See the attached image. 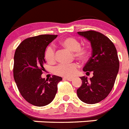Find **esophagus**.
<instances>
[{"label": "esophagus", "mask_w": 129, "mask_h": 129, "mask_svg": "<svg viewBox=\"0 0 129 129\" xmlns=\"http://www.w3.org/2000/svg\"><path fill=\"white\" fill-rule=\"evenodd\" d=\"M63 79H64V80H67V81H72L74 79L72 78V77H64Z\"/></svg>", "instance_id": "1"}]
</instances>
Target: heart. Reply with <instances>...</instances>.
I'll return each mask as SVG.
<instances>
[{"label": "heart", "mask_w": 129, "mask_h": 129, "mask_svg": "<svg viewBox=\"0 0 129 129\" xmlns=\"http://www.w3.org/2000/svg\"><path fill=\"white\" fill-rule=\"evenodd\" d=\"M60 44L72 52H75V56L79 60H84L88 57V49L81 47L80 42L73 37H67L62 39ZM44 56L48 63H52L55 61V49L52 45H48L46 48ZM77 69L78 64L77 63L59 64L54 68L53 72L54 74L60 76L72 77L77 73Z\"/></svg>", "instance_id": "b5f03b06"}]
</instances>
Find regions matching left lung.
Wrapping results in <instances>:
<instances>
[{"mask_svg":"<svg viewBox=\"0 0 129 129\" xmlns=\"http://www.w3.org/2000/svg\"><path fill=\"white\" fill-rule=\"evenodd\" d=\"M77 33L90 43L92 56L83 71L93 73L90 79L84 76L80 77L82 83L77 89V95L85 103H97L109 95L115 84L119 69L117 49L112 41L101 33L88 30Z\"/></svg>","mask_w":129,"mask_h":129,"instance_id":"left-lung-1","label":"left lung"}]
</instances>
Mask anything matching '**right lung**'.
I'll return each instance as SVG.
<instances>
[{
    "instance_id": "add662e5",
    "label": "right lung",
    "mask_w": 129,
    "mask_h": 129,
    "mask_svg": "<svg viewBox=\"0 0 129 129\" xmlns=\"http://www.w3.org/2000/svg\"><path fill=\"white\" fill-rule=\"evenodd\" d=\"M57 35H42L28 38L16 49L14 56V81L22 97L37 107L50 103L57 92L62 77L53 75L49 80L41 77L46 63L45 51Z\"/></svg>"
}]
</instances>
